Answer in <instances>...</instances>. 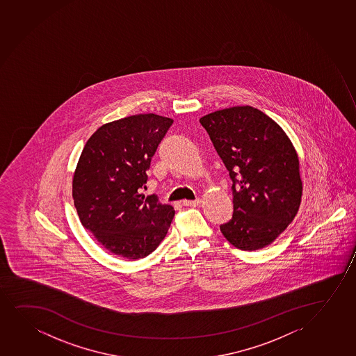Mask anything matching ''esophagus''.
<instances>
[{"label":"esophagus","mask_w":356,"mask_h":356,"mask_svg":"<svg viewBox=\"0 0 356 356\" xmlns=\"http://www.w3.org/2000/svg\"><path fill=\"white\" fill-rule=\"evenodd\" d=\"M202 203L200 199H195V200H184V205L185 207H198Z\"/></svg>","instance_id":"34e87169"}]
</instances>
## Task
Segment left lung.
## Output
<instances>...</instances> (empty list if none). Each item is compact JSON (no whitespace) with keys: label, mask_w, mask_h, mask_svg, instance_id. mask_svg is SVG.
<instances>
[{"label":"left lung","mask_w":356,"mask_h":356,"mask_svg":"<svg viewBox=\"0 0 356 356\" xmlns=\"http://www.w3.org/2000/svg\"><path fill=\"white\" fill-rule=\"evenodd\" d=\"M229 172L232 220L220 226L238 249L272 244L300 209L302 181L295 147L280 125L251 106L215 111L200 120Z\"/></svg>","instance_id":"left-lung-1"}]
</instances>
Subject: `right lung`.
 Masks as SVG:
<instances>
[{
    "label": "right lung",
    "instance_id": "add662e5",
    "mask_svg": "<svg viewBox=\"0 0 356 356\" xmlns=\"http://www.w3.org/2000/svg\"><path fill=\"white\" fill-rule=\"evenodd\" d=\"M172 122L130 115L102 125L84 146L72 180L74 207L84 228L112 254L143 259L165 238L175 210L141 191Z\"/></svg>",
    "mask_w": 356,
    "mask_h": 356
}]
</instances>
